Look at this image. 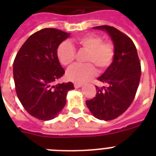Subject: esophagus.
I'll list each match as a JSON object with an SVG mask.
<instances>
[{"label":"esophagus","instance_id":"esophagus-1","mask_svg":"<svg viewBox=\"0 0 156 156\" xmlns=\"http://www.w3.org/2000/svg\"><path fill=\"white\" fill-rule=\"evenodd\" d=\"M83 86L82 83H74V87L75 88H80Z\"/></svg>","mask_w":156,"mask_h":156}]
</instances>
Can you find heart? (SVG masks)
Segmentation results:
<instances>
[{
	"mask_svg": "<svg viewBox=\"0 0 156 156\" xmlns=\"http://www.w3.org/2000/svg\"><path fill=\"white\" fill-rule=\"evenodd\" d=\"M76 44L83 50L88 51L86 62L90 64L72 66L66 73V77L69 80L75 83L87 82L97 73L94 66L100 71H104L113 62L115 56L113 44L111 42L103 41L102 37L100 36L93 34H87L78 38ZM57 56L62 65L69 66L75 59V48L69 42L65 41L58 48Z\"/></svg>",
	"mask_w": 156,
	"mask_h": 156,
	"instance_id": "heart-1",
	"label": "heart"
}]
</instances>
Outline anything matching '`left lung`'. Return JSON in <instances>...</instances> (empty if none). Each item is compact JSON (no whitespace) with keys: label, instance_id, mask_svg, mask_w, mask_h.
<instances>
[{"label":"left lung","instance_id":"left-lung-1","mask_svg":"<svg viewBox=\"0 0 156 156\" xmlns=\"http://www.w3.org/2000/svg\"><path fill=\"white\" fill-rule=\"evenodd\" d=\"M93 29L105 31L110 36L115 56L111 66L98 78L108 87H96L95 97L86 101V105L97 119L112 120L122 115L133 102L140 83V60L132 40L122 32L109 26Z\"/></svg>","mask_w":156,"mask_h":156}]
</instances>
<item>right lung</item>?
<instances>
[{
    "label": "right lung",
    "instance_id": "1",
    "mask_svg": "<svg viewBox=\"0 0 156 156\" xmlns=\"http://www.w3.org/2000/svg\"><path fill=\"white\" fill-rule=\"evenodd\" d=\"M70 34L45 28L32 34L13 63V77L19 101L28 113L41 120L55 118L64 108L71 82L54 85L65 73L57 49Z\"/></svg>",
    "mask_w": 156,
    "mask_h": 156
}]
</instances>
